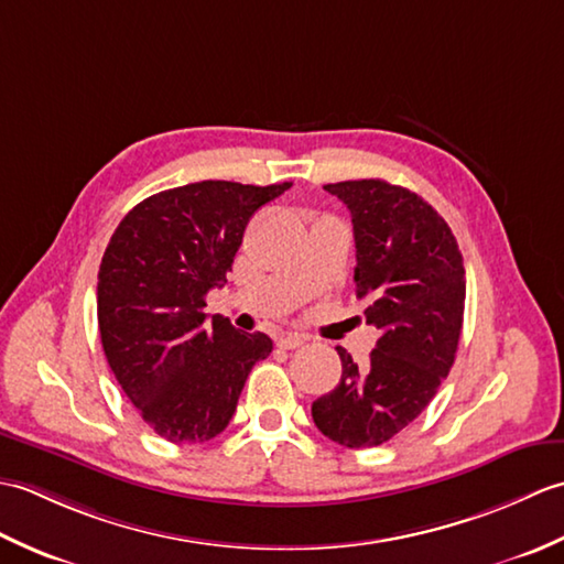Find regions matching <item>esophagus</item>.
I'll list each match as a JSON object with an SVG mask.
<instances>
[{
  "label": "esophagus",
  "instance_id": "34e87169",
  "mask_svg": "<svg viewBox=\"0 0 564 564\" xmlns=\"http://www.w3.org/2000/svg\"><path fill=\"white\" fill-rule=\"evenodd\" d=\"M303 344H305L303 334H283V337L279 339L281 349H297V346H303Z\"/></svg>",
  "mask_w": 564,
  "mask_h": 564
}]
</instances>
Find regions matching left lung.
I'll use <instances>...</instances> for the list:
<instances>
[{
  "instance_id": "obj_1",
  "label": "left lung",
  "mask_w": 564,
  "mask_h": 564,
  "mask_svg": "<svg viewBox=\"0 0 564 564\" xmlns=\"http://www.w3.org/2000/svg\"><path fill=\"white\" fill-rule=\"evenodd\" d=\"M351 213L356 295L366 322L380 329L358 368L337 346L341 380L313 402L317 429L346 448H373L412 424L434 400L458 351L465 267L448 223L382 178L327 184Z\"/></svg>"
}]
</instances>
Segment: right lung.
I'll list each match as a JSON object with an SVG mask.
<instances>
[{"label": "right lung", "mask_w": 564, "mask_h": 564, "mask_svg": "<svg viewBox=\"0 0 564 564\" xmlns=\"http://www.w3.org/2000/svg\"><path fill=\"white\" fill-rule=\"evenodd\" d=\"M293 184L198 182L145 198L104 251L97 315L106 361L154 434L203 443L225 431L267 334L203 313L227 283L245 227Z\"/></svg>", "instance_id": "1"}]
</instances>
